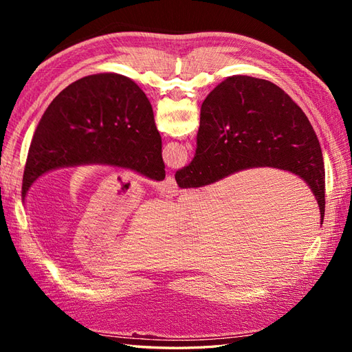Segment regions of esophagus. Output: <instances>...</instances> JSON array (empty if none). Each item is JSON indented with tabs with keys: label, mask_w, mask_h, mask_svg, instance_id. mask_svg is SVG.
<instances>
[{
	"label": "esophagus",
	"mask_w": 352,
	"mask_h": 352,
	"mask_svg": "<svg viewBox=\"0 0 352 352\" xmlns=\"http://www.w3.org/2000/svg\"><path fill=\"white\" fill-rule=\"evenodd\" d=\"M158 190L164 195H175L177 192V185L173 176H167L163 182L158 184Z\"/></svg>",
	"instance_id": "34e87169"
}]
</instances>
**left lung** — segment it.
<instances>
[{
	"label": "left lung",
	"mask_w": 352,
	"mask_h": 352,
	"mask_svg": "<svg viewBox=\"0 0 352 352\" xmlns=\"http://www.w3.org/2000/svg\"><path fill=\"white\" fill-rule=\"evenodd\" d=\"M110 164L163 180L162 136L144 91L129 78L100 73L63 89L48 105L29 146L22 198L58 167Z\"/></svg>",
	"instance_id": "1"
}]
</instances>
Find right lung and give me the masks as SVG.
Returning a JSON list of instances; mask_svg holds the SVG:
<instances>
[{"instance_id": "right-lung-1", "label": "right lung", "mask_w": 352, "mask_h": 352, "mask_svg": "<svg viewBox=\"0 0 352 352\" xmlns=\"http://www.w3.org/2000/svg\"><path fill=\"white\" fill-rule=\"evenodd\" d=\"M251 167L302 177L324 217V163L311 123L274 83L232 76L202 102L197 151L175 175L180 188H199Z\"/></svg>"}]
</instances>
